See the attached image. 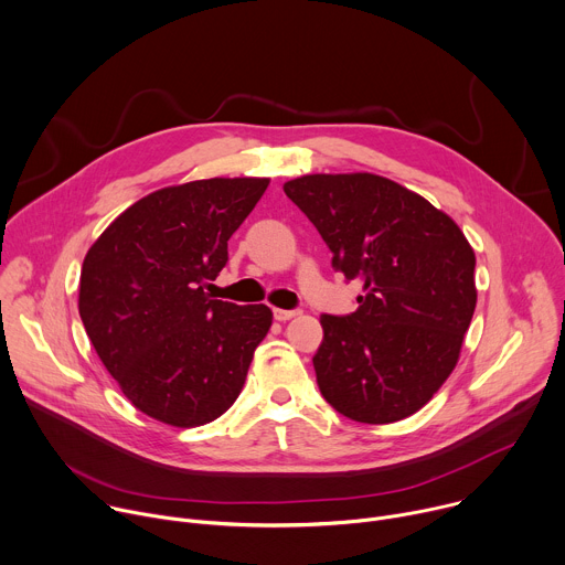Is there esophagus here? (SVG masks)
Instances as JSON below:
<instances>
[{"label": "esophagus", "instance_id": "1", "mask_svg": "<svg viewBox=\"0 0 565 565\" xmlns=\"http://www.w3.org/2000/svg\"><path fill=\"white\" fill-rule=\"evenodd\" d=\"M298 313H300L298 309H274V318H276V320H280V322L291 320V318H296Z\"/></svg>", "mask_w": 565, "mask_h": 565}]
</instances>
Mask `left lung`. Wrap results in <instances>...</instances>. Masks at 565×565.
Masks as SVG:
<instances>
[{
  "instance_id": "8db88e82",
  "label": "left lung",
  "mask_w": 565,
  "mask_h": 565,
  "mask_svg": "<svg viewBox=\"0 0 565 565\" xmlns=\"http://www.w3.org/2000/svg\"><path fill=\"white\" fill-rule=\"evenodd\" d=\"M282 189L331 267L363 282L356 311L320 316V394L359 423L412 416L457 367L477 307L470 243L447 213L374 173H313Z\"/></svg>"
}]
</instances>
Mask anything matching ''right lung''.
Returning a JSON list of instances; mask_svg holds the SVG:
<instances>
[{
    "instance_id": "obj_1",
    "label": "right lung",
    "mask_w": 565,
    "mask_h": 565,
    "mask_svg": "<svg viewBox=\"0 0 565 565\" xmlns=\"http://www.w3.org/2000/svg\"><path fill=\"white\" fill-rule=\"evenodd\" d=\"M269 178H211L149 193L88 249L79 318L122 394L147 416L198 427L238 398L271 327L267 305L213 300L227 241Z\"/></svg>"
}]
</instances>
